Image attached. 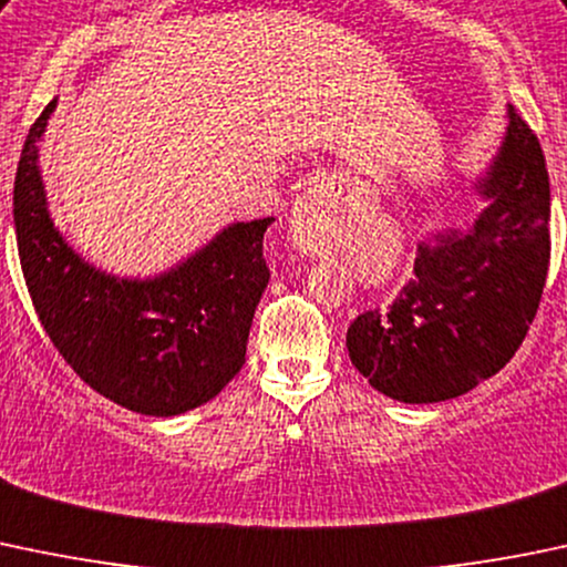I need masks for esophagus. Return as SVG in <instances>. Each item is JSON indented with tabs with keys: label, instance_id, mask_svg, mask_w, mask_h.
I'll use <instances>...</instances> for the list:
<instances>
[{
	"label": "esophagus",
	"instance_id": "esophagus-1",
	"mask_svg": "<svg viewBox=\"0 0 567 567\" xmlns=\"http://www.w3.org/2000/svg\"><path fill=\"white\" fill-rule=\"evenodd\" d=\"M332 194L324 185H313L295 202L289 215V235L297 248L308 256H322L327 248V220L332 213Z\"/></svg>",
	"mask_w": 567,
	"mask_h": 567
}]
</instances>
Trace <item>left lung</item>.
Listing matches in <instances>:
<instances>
[{"label":"left lung","instance_id":"obj_1","mask_svg":"<svg viewBox=\"0 0 567 567\" xmlns=\"http://www.w3.org/2000/svg\"><path fill=\"white\" fill-rule=\"evenodd\" d=\"M475 194L486 207L470 229L431 231L393 306L349 324V360L388 399L436 404L470 393L505 369L538 313L551 194L538 136L513 106Z\"/></svg>","mask_w":567,"mask_h":567}]
</instances>
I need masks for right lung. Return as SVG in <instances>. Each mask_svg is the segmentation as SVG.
I'll return each mask as SVG.
<instances>
[{
	"label": "right lung",
	"instance_id": "1",
	"mask_svg": "<svg viewBox=\"0 0 567 567\" xmlns=\"http://www.w3.org/2000/svg\"><path fill=\"white\" fill-rule=\"evenodd\" d=\"M43 109L23 142L13 220L23 281L65 363L131 412L174 417L207 404L245 363L270 270L261 240L276 218L237 220L153 278H120L73 250L49 213L40 142Z\"/></svg>",
	"mask_w": 567,
	"mask_h": 567
}]
</instances>
